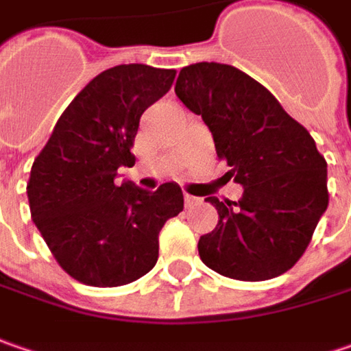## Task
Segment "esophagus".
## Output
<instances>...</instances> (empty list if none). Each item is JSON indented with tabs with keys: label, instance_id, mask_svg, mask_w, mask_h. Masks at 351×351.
<instances>
[{
	"label": "esophagus",
	"instance_id": "34e87169",
	"mask_svg": "<svg viewBox=\"0 0 351 351\" xmlns=\"http://www.w3.org/2000/svg\"><path fill=\"white\" fill-rule=\"evenodd\" d=\"M198 202V198L196 196H192V194H184V204L186 206H192Z\"/></svg>",
	"mask_w": 351,
	"mask_h": 351
}]
</instances>
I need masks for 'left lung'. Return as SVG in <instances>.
Instances as JSON below:
<instances>
[{
    "mask_svg": "<svg viewBox=\"0 0 351 351\" xmlns=\"http://www.w3.org/2000/svg\"><path fill=\"white\" fill-rule=\"evenodd\" d=\"M175 94L202 115L228 176L243 186L237 202L206 198L218 226L200 237V259L237 281L279 277L300 259L326 212V160L265 86L236 66H184Z\"/></svg>",
    "mask_w": 351,
    "mask_h": 351,
    "instance_id": "8db88e82",
    "label": "left lung"
}]
</instances>
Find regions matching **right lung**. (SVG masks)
Returning <instances> with one entry per match:
<instances>
[{
  "label": "right lung",
  "instance_id": "obj_1",
  "mask_svg": "<svg viewBox=\"0 0 351 351\" xmlns=\"http://www.w3.org/2000/svg\"><path fill=\"white\" fill-rule=\"evenodd\" d=\"M175 70L119 64L104 70L70 101L33 162L31 216L54 259L90 287H119L149 273L159 232L184 208L176 182L155 192L117 182L133 167L139 119L162 98Z\"/></svg>",
  "mask_w": 351,
  "mask_h": 351
}]
</instances>
